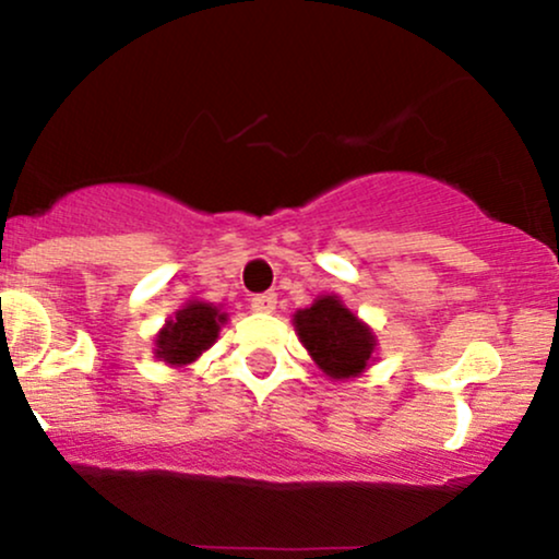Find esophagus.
I'll return each instance as SVG.
<instances>
[{
  "label": "esophagus",
  "mask_w": 559,
  "mask_h": 559,
  "mask_svg": "<svg viewBox=\"0 0 559 559\" xmlns=\"http://www.w3.org/2000/svg\"><path fill=\"white\" fill-rule=\"evenodd\" d=\"M252 310L254 312H273L275 310V294H258V297H252Z\"/></svg>",
  "instance_id": "34e87169"
}]
</instances>
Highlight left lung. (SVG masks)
Instances as JSON below:
<instances>
[{"label":"left lung","mask_w":559,"mask_h":559,"mask_svg":"<svg viewBox=\"0 0 559 559\" xmlns=\"http://www.w3.org/2000/svg\"><path fill=\"white\" fill-rule=\"evenodd\" d=\"M294 329L310 357L333 381L360 376L373 360L376 336L338 297H318L294 316Z\"/></svg>","instance_id":"left-lung-1"}]
</instances>
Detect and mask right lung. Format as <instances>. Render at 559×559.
I'll use <instances>...</instances> for the list:
<instances>
[{"mask_svg":"<svg viewBox=\"0 0 559 559\" xmlns=\"http://www.w3.org/2000/svg\"><path fill=\"white\" fill-rule=\"evenodd\" d=\"M226 320V312H221L210 301H189L157 333L155 355L163 362L173 365V368L194 362L204 349L215 344L221 325Z\"/></svg>","mask_w":559,"mask_h":559,"instance_id":"1","label":"right lung"}]
</instances>
